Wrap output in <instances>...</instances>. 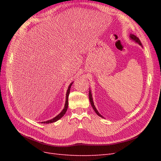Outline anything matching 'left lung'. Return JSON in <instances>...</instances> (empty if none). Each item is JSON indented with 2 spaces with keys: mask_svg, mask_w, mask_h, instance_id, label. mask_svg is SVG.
<instances>
[{
  "mask_svg": "<svg viewBox=\"0 0 161 161\" xmlns=\"http://www.w3.org/2000/svg\"><path fill=\"white\" fill-rule=\"evenodd\" d=\"M130 38H131L132 40L135 41V42L138 43L140 46H142V43H141V41H140V39L138 38L137 36H135L134 35H132V34H131V35H130ZM88 96H89V100H90L91 104V106H92V107H93V110L95 111V112L96 113V114H97L99 116H100V117L103 118V117H102V115H100V113L98 112V111L97 110L96 108H95V107L94 103H93V97H92V94H91V90H89V93H88Z\"/></svg>",
  "mask_w": 161,
  "mask_h": 161,
  "instance_id": "8db88e82",
  "label": "left lung"
}]
</instances>
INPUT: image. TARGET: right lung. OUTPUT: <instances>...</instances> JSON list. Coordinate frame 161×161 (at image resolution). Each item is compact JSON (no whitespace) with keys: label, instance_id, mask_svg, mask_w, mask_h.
I'll use <instances>...</instances> for the list:
<instances>
[{"label":"right lung","instance_id":"1","mask_svg":"<svg viewBox=\"0 0 161 161\" xmlns=\"http://www.w3.org/2000/svg\"><path fill=\"white\" fill-rule=\"evenodd\" d=\"M73 84V82H72L70 85L69 86H68V90H67V93H66V103H65V106H64V108L62 110V111H61L60 114L59 115H57L56 117H54V118L50 119V120H47L46 122H42V123H44V124H48V123H53V122H56L57 120H59V119L60 118H61L63 117V116L64 115V114H66V112L67 111L68 109V96H69V93H70V88H71V86L72 84Z\"/></svg>","mask_w":161,"mask_h":161}]
</instances>
